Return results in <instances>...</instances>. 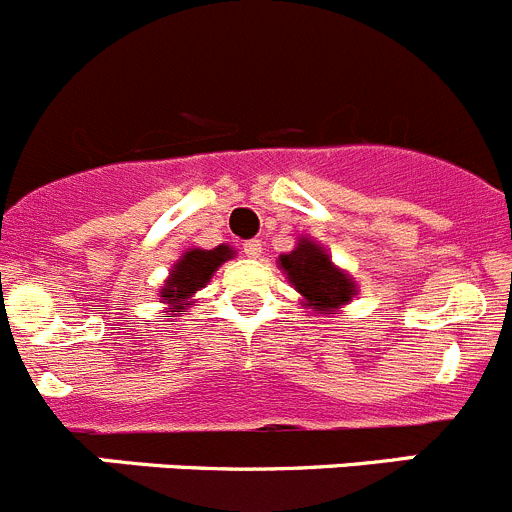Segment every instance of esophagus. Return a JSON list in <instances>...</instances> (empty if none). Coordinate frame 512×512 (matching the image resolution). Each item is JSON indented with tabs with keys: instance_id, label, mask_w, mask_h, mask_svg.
Wrapping results in <instances>:
<instances>
[{
	"instance_id": "obj_1",
	"label": "esophagus",
	"mask_w": 512,
	"mask_h": 512,
	"mask_svg": "<svg viewBox=\"0 0 512 512\" xmlns=\"http://www.w3.org/2000/svg\"><path fill=\"white\" fill-rule=\"evenodd\" d=\"M242 252H245L247 257H252V260H255V257H260L262 255L260 240H247L245 245H242Z\"/></svg>"
}]
</instances>
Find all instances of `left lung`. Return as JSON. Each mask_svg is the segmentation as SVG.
<instances>
[{
  "label": "left lung",
  "mask_w": 512,
  "mask_h": 512,
  "mask_svg": "<svg viewBox=\"0 0 512 512\" xmlns=\"http://www.w3.org/2000/svg\"><path fill=\"white\" fill-rule=\"evenodd\" d=\"M280 270L303 295L308 308H315L318 313L331 315L341 305L351 303L356 295L351 275L333 265L328 252L308 237H300L298 247L290 255H280Z\"/></svg>",
  "instance_id": "left-lung-1"
}]
</instances>
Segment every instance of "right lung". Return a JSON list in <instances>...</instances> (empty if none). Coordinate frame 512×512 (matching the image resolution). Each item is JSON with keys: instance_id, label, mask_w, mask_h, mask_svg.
Instances as JSON below:
<instances>
[{"instance_id": "add662e5", "label": "right lung", "mask_w": 512, "mask_h": 512, "mask_svg": "<svg viewBox=\"0 0 512 512\" xmlns=\"http://www.w3.org/2000/svg\"><path fill=\"white\" fill-rule=\"evenodd\" d=\"M229 257H234V250L229 245H219L214 250H199V247H194V250L184 252L181 260L171 267L169 280L161 288V300L171 305L166 318L181 313L189 305L191 295L197 293L199 288H204L212 280L214 272H217V267L222 262H227Z\"/></svg>"}]
</instances>
